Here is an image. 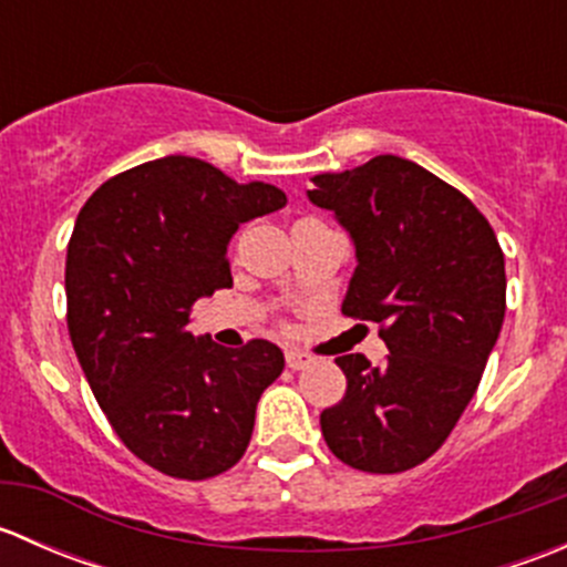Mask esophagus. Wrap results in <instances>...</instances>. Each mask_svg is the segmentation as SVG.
I'll return each instance as SVG.
<instances>
[{
  "instance_id": "1",
  "label": "esophagus",
  "mask_w": 567,
  "mask_h": 567,
  "mask_svg": "<svg viewBox=\"0 0 567 567\" xmlns=\"http://www.w3.org/2000/svg\"><path fill=\"white\" fill-rule=\"evenodd\" d=\"M285 362H288L290 370H305L307 364H310V357L301 351H288L285 353Z\"/></svg>"
}]
</instances>
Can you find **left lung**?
<instances>
[{"mask_svg":"<svg viewBox=\"0 0 567 567\" xmlns=\"http://www.w3.org/2000/svg\"><path fill=\"white\" fill-rule=\"evenodd\" d=\"M357 247L342 316L379 323L384 364L337 357L346 398L320 414L348 466L398 474L431 458L477 392L505 320V255L472 199L400 156L312 177Z\"/></svg>","mask_w":567,"mask_h":567,"instance_id":"8db88e82","label":"left lung"}]
</instances>
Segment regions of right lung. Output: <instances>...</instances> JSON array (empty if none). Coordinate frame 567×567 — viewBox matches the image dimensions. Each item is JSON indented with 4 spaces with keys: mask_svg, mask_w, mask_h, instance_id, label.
<instances>
[{
    "mask_svg": "<svg viewBox=\"0 0 567 567\" xmlns=\"http://www.w3.org/2000/svg\"><path fill=\"white\" fill-rule=\"evenodd\" d=\"M288 203L271 183L164 156L109 177L79 210L65 296L73 351L120 442L177 480H208L247 453L274 342L221 348L188 331L194 301L230 288L238 225Z\"/></svg>",
    "mask_w": 567,
    "mask_h": 567,
    "instance_id": "add662e5",
    "label": "right lung"
}]
</instances>
